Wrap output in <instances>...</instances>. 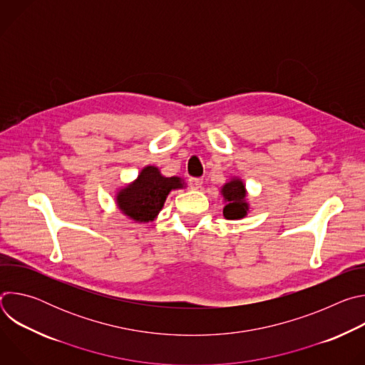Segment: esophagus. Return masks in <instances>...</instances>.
I'll use <instances>...</instances> for the list:
<instances>
[{
    "mask_svg": "<svg viewBox=\"0 0 365 365\" xmlns=\"http://www.w3.org/2000/svg\"><path fill=\"white\" fill-rule=\"evenodd\" d=\"M202 183H203V180L200 178H190L189 179V186L192 189H199L202 186Z\"/></svg>",
    "mask_w": 365,
    "mask_h": 365,
    "instance_id": "1",
    "label": "esophagus"
}]
</instances>
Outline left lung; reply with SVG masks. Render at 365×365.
I'll return each mask as SVG.
<instances>
[{"label": "left lung", "mask_w": 365, "mask_h": 365, "mask_svg": "<svg viewBox=\"0 0 365 365\" xmlns=\"http://www.w3.org/2000/svg\"><path fill=\"white\" fill-rule=\"evenodd\" d=\"M221 193L225 200L222 214L227 220H240L247 215L248 203L245 200L247 192H245V185L242 183V180L232 179L231 182H228L222 186Z\"/></svg>", "instance_id": "left-lung-1"}]
</instances>
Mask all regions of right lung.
<instances>
[{"label":"right lung","mask_w":365,"mask_h":365,"mask_svg":"<svg viewBox=\"0 0 365 365\" xmlns=\"http://www.w3.org/2000/svg\"><path fill=\"white\" fill-rule=\"evenodd\" d=\"M180 187H183L180 178H165L158 168L147 166L133 183L118 192L117 203L131 220L148 222L158 217L169 192Z\"/></svg>","instance_id":"1"}]
</instances>
